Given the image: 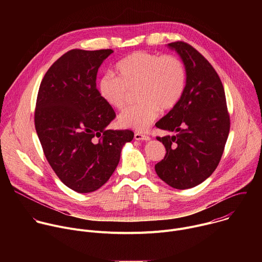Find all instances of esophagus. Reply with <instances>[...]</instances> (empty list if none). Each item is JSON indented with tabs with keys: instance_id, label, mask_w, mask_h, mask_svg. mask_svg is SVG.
Listing matches in <instances>:
<instances>
[{
	"instance_id": "1",
	"label": "esophagus",
	"mask_w": 262,
	"mask_h": 262,
	"mask_svg": "<svg viewBox=\"0 0 262 262\" xmlns=\"http://www.w3.org/2000/svg\"><path fill=\"white\" fill-rule=\"evenodd\" d=\"M135 140H137V141H149V140H150V138H149L148 136L143 135V134L136 133L135 134Z\"/></svg>"
}]
</instances>
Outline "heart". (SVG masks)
I'll return each mask as SVG.
<instances>
[{"label": "heart", "mask_w": 262, "mask_h": 262, "mask_svg": "<svg viewBox=\"0 0 262 262\" xmlns=\"http://www.w3.org/2000/svg\"><path fill=\"white\" fill-rule=\"evenodd\" d=\"M115 72L105 73L97 84L100 97L115 110H123L128 102V91L138 88L139 103L118 117V125L145 132L158 118L160 108H173L180 100L185 84L186 70L176 56L135 52L115 66Z\"/></svg>", "instance_id": "heart-1"}]
</instances>
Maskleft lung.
<instances>
[{
  "label": "left lung",
  "mask_w": 262,
  "mask_h": 262,
  "mask_svg": "<svg viewBox=\"0 0 262 262\" xmlns=\"http://www.w3.org/2000/svg\"><path fill=\"white\" fill-rule=\"evenodd\" d=\"M182 60L186 84L178 103L159 120L157 127L176 133L158 137L166 148L156 165L159 177L174 189H191L217 167L229 135L230 119L223 84L210 63L192 46L168 45Z\"/></svg>",
  "instance_id": "1"
}]
</instances>
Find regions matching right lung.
<instances>
[{
    "instance_id": "right-lung-1",
    "label": "right lung",
    "mask_w": 262,
    "mask_h": 262,
    "mask_svg": "<svg viewBox=\"0 0 262 262\" xmlns=\"http://www.w3.org/2000/svg\"><path fill=\"white\" fill-rule=\"evenodd\" d=\"M112 50H71L47 71L35 108V128L60 180L78 193L98 190L118 166L128 129L106 126L116 116L96 89L97 71Z\"/></svg>"
}]
</instances>
